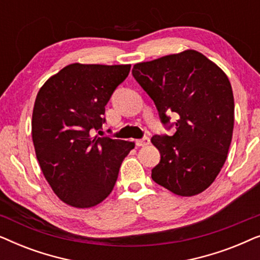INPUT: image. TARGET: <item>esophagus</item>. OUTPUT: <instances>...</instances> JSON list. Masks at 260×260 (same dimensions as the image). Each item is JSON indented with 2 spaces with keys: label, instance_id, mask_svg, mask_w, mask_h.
<instances>
[{
  "label": "esophagus",
  "instance_id": "esophagus-1",
  "mask_svg": "<svg viewBox=\"0 0 260 260\" xmlns=\"http://www.w3.org/2000/svg\"><path fill=\"white\" fill-rule=\"evenodd\" d=\"M149 142H150L149 137H143L141 140H136V145H138V147H144V145L149 144Z\"/></svg>",
  "mask_w": 260,
  "mask_h": 260
}]
</instances>
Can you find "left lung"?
Listing matches in <instances>:
<instances>
[{
    "label": "left lung",
    "mask_w": 260,
    "mask_h": 260,
    "mask_svg": "<svg viewBox=\"0 0 260 260\" xmlns=\"http://www.w3.org/2000/svg\"><path fill=\"white\" fill-rule=\"evenodd\" d=\"M133 76L147 92L173 136L155 135L161 154L151 177L180 197L200 194L227 158L234 125V98L225 72L200 52L187 49L136 63ZM169 113L178 118L170 124Z\"/></svg>",
    "instance_id": "obj_1"
}]
</instances>
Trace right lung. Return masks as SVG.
<instances>
[{
  "label": "right lung",
  "instance_id": "obj_1",
  "mask_svg": "<svg viewBox=\"0 0 260 260\" xmlns=\"http://www.w3.org/2000/svg\"><path fill=\"white\" fill-rule=\"evenodd\" d=\"M131 65L71 63L38 92L31 117L35 154L60 200L77 208L101 204L111 193L134 142L94 136L105 105Z\"/></svg>",
  "mask_w": 260,
  "mask_h": 260
}]
</instances>
